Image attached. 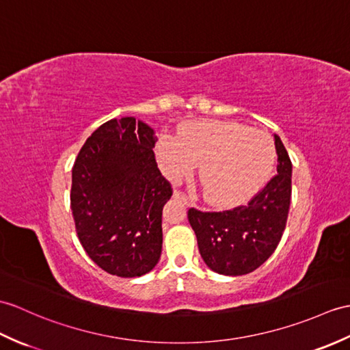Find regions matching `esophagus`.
<instances>
[{"label":"esophagus","instance_id":"1","mask_svg":"<svg viewBox=\"0 0 350 350\" xmlns=\"http://www.w3.org/2000/svg\"><path fill=\"white\" fill-rule=\"evenodd\" d=\"M173 195H174V198H178V200H182V201L185 202V204H186V206H191V200H189L188 197H186V195H185L183 192H180V191H177V189H176Z\"/></svg>","mask_w":350,"mask_h":350}]
</instances>
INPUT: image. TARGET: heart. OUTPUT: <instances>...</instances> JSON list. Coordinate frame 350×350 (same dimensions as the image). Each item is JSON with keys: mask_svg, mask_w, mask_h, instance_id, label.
Wrapping results in <instances>:
<instances>
[{"mask_svg": "<svg viewBox=\"0 0 350 350\" xmlns=\"http://www.w3.org/2000/svg\"><path fill=\"white\" fill-rule=\"evenodd\" d=\"M158 158L165 173L180 178L197 162L204 198L216 207H235L250 200L270 178L275 148L271 137L237 122L197 120L162 135Z\"/></svg>", "mask_w": 350, "mask_h": 350, "instance_id": "1", "label": "heart"}]
</instances>
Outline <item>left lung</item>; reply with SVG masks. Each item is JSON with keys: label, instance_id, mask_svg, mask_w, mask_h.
Here are the masks:
<instances>
[{"label": "left lung", "instance_id": "left-lung-1", "mask_svg": "<svg viewBox=\"0 0 350 350\" xmlns=\"http://www.w3.org/2000/svg\"><path fill=\"white\" fill-rule=\"evenodd\" d=\"M278 174L246 206L226 212L189 208L201 258L210 270L243 275L262 265L278 247L291 204L292 164L280 137L274 134Z\"/></svg>", "mask_w": 350, "mask_h": 350}]
</instances>
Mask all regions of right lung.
Wrapping results in <instances>:
<instances>
[{"mask_svg": "<svg viewBox=\"0 0 350 350\" xmlns=\"http://www.w3.org/2000/svg\"><path fill=\"white\" fill-rule=\"evenodd\" d=\"M153 128L135 118L96 128L72 167L71 210L89 258L113 275L153 270L162 250V208L173 195L161 174Z\"/></svg>", "mask_w": 350, "mask_h": 350, "instance_id": "obj_1", "label": "right lung"}]
</instances>
